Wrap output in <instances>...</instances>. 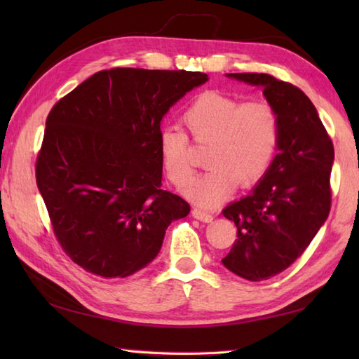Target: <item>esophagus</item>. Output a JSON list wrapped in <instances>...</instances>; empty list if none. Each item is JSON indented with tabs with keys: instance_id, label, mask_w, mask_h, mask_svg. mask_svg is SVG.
<instances>
[{
	"instance_id": "obj_1",
	"label": "esophagus",
	"mask_w": 359,
	"mask_h": 359,
	"mask_svg": "<svg viewBox=\"0 0 359 359\" xmlns=\"http://www.w3.org/2000/svg\"><path fill=\"white\" fill-rule=\"evenodd\" d=\"M191 214H193L194 218H198V220H201L204 223H210L212 220H214V215H212L210 212H205V210L198 209V208H194L191 210Z\"/></svg>"
}]
</instances>
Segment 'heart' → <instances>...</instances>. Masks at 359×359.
Here are the masks:
<instances>
[{
    "instance_id": "heart-1",
    "label": "heart",
    "mask_w": 359,
    "mask_h": 359,
    "mask_svg": "<svg viewBox=\"0 0 359 359\" xmlns=\"http://www.w3.org/2000/svg\"><path fill=\"white\" fill-rule=\"evenodd\" d=\"M182 120L198 145H209L210 169L187 190L194 203L212 208L236 185L248 188L264 177L280 144V117L267 101H248L220 92L199 95ZM160 156L168 179L185 187L194 177L191 142L177 126L160 133Z\"/></svg>"
}]
</instances>
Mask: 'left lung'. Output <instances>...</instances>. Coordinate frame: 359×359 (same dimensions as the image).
<instances>
[{
	"label": "left lung",
	"instance_id": "8db88e82",
	"mask_svg": "<svg viewBox=\"0 0 359 359\" xmlns=\"http://www.w3.org/2000/svg\"><path fill=\"white\" fill-rule=\"evenodd\" d=\"M228 76L263 87L280 117V144L271 169L248 196L222 212L238 226L223 266L261 282L293 264L330 215L334 145L312 101L293 83L264 72Z\"/></svg>",
	"mask_w": 359,
	"mask_h": 359
}]
</instances>
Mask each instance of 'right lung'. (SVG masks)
Instances as JSON below:
<instances>
[{
  "label": "right lung",
  "instance_id": "1",
  "mask_svg": "<svg viewBox=\"0 0 359 359\" xmlns=\"http://www.w3.org/2000/svg\"><path fill=\"white\" fill-rule=\"evenodd\" d=\"M208 81L198 71L112 68L63 96L46 120L36 184L63 252L87 272L128 277L158 255L190 204L161 190V118Z\"/></svg>",
  "mask_w": 359,
  "mask_h": 359
}]
</instances>
